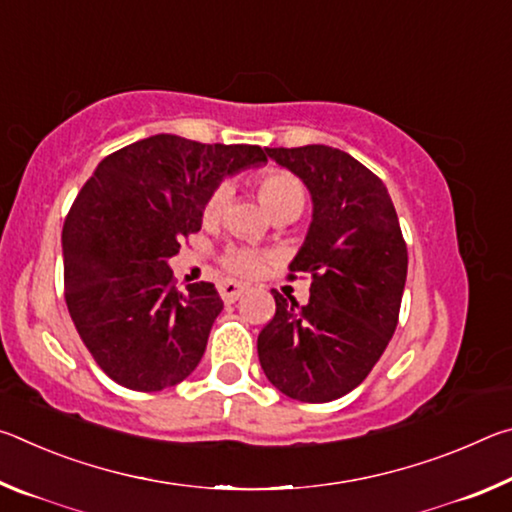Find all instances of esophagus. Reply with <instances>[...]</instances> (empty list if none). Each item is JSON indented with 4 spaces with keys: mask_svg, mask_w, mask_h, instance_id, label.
<instances>
[{
    "mask_svg": "<svg viewBox=\"0 0 512 512\" xmlns=\"http://www.w3.org/2000/svg\"><path fill=\"white\" fill-rule=\"evenodd\" d=\"M246 289L241 287V284H237V282H223L221 287H219V293H221V298H223V302H235L241 293H244Z\"/></svg>",
    "mask_w": 512,
    "mask_h": 512,
    "instance_id": "obj_1",
    "label": "esophagus"
}]
</instances>
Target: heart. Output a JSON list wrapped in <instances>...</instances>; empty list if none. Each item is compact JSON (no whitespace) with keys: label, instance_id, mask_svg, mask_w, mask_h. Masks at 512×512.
Segmentation results:
<instances>
[{"label":"heart","instance_id":"heart-1","mask_svg":"<svg viewBox=\"0 0 512 512\" xmlns=\"http://www.w3.org/2000/svg\"><path fill=\"white\" fill-rule=\"evenodd\" d=\"M257 187V196L259 201L264 203V207L271 216H298L307 205V187L298 176H293L291 171L284 169H271L264 171L262 176L255 180ZM230 189L225 183L216 185L210 196L205 198L203 203V221L205 223H214L219 219L225 201H228ZM268 259L271 255L262 253V250H253V248H230L225 250L221 257V264L225 271H230L232 275L237 277H257L259 273L264 271Z\"/></svg>","mask_w":512,"mask_h":512}]
</instances>
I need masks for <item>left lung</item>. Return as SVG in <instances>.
<instances>
[{
  "mask_svg": "<svg viewBox=\"0 0 512 512\" xmlns=\"http://www.w3.org/2000/svg\"><path fill=\"white\" fill-rule=\"evenodd\" d=\"M314 201L289 280L311 275L307 305L273 291L275 316L257 336L268 381L291 400L332 402L375 368L397 327L409 253L386 185L325 144L266 149Z\"/></svg>",
  "mask_w": 512,
  "mask_h": 512,
  "instance_id": "1",
  "label": "left lung"
}]
</instances>
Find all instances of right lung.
Returning a JSON list of instances; mask_svg holds the SVG:
<instances>
[{
    "label": "right lung",
    "mask_w": 512,
    "mask_h": 512,
    "mask_svg": "<svg viewBox=\"0 0 512 512\" xmlns=\"http://www.w3.org/2000/svg\"><path fill=\"white\" fill-rule=\"evenodd\" d=\"M264 160L259 146L153 135L110 153L83 185L63 225L65 302L117 384L153 393L198 366L223 300L212 282L178 289L167 259L201 230L221 178Z\"/></svg>",
    "instance_id": "obj_1"
}]
</instances>
